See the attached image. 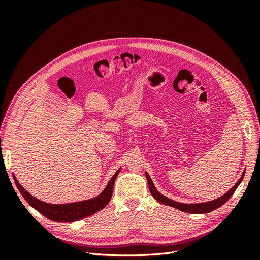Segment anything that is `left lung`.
<instances>
[{"label":"left lung","instance_id":"obj_1","mask_svg":"<svg viewBox=\"0 0 260 260\" xmlns=\"http://www.w3.org/2000/svg\"><path fill=\"white\" fill-rule=\"evenodd\" d=\"M145 176H146V179H147V182H148V188H149V192H151L152 196L155 199L158 201L159 203L164 204V205H168V206H171V207H175L181 211H185V212H190V214H207V212H210L212 210H215L216 208L222 206L223 204L229 200L231 196L233 195V193L235 192V190H237V187L240 185V183L242 182V180L244 178V172L242 177L240 178V180L238 181L237 183H235V185L230 188L229 191H228L224 195H222L221 198H219L215 201H211V202H207V203H201V204H182V203H178V202H175L172 201L168 198H166V196L161 195L158 191L156 190V187L153 183L152 179L149 178L147 172H145Z\"/></svg>","mask_w":260,"mask_h":260}]
</instances>
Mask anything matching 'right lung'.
<instances>
[{
    "label": "right lung",
    "instance_id": "1",
    "mask_svg": "<svg viewBox=\"0 0 260 260\" xmlns=\"http://www.w3.org/2000/svg\"><path fill=\"white\" fill-rule=\"evenodd\" d=\"M119 171L120 169L117 170V172L113 176V178L109 180V182L104 188V191L102 192L99 196H96V198L88 200V201L77 202V203L57 204V205L56 204L44 203L40 200L34 198L32 195L29 194L25 188L20 185V183L15 177H14V180L20 194L23 196V199L27 201V203L30 206H32L44 217L49 218L50 220H53V221H56V222H74V221H77V220H80L95 214V212L103 209L107 205L112 199L114 183L118 174H119Z\"/></svg>",
    "mask_w": 260,
    "mask_h": 260
}]
</instances>
